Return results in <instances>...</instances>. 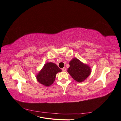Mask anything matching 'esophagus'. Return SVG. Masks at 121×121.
<instances>
[{"mask_svg":"<svg viewBox=\"0 0 121 121\" xmlns=\"http://www.w3.org/2000/svg\"><path fill=\"white\" fill-rule=\"evenodd\" d=\"M62 71H64V72H65V71H66V68H65V67L63 68V69H62Z\"/></svg>","mask_w":121,"mask_h":121,"instance_id":"1","label":"esophagus"}]
</instances>
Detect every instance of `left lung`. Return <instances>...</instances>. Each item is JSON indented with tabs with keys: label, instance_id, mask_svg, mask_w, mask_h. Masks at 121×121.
Masks as SVG:
<instances>
[{
	"label": "left lung",
	"instance_id": "8db88e82",
	"mask_svg": "<svg viewBox=\"0 0 121 121\" xmlns=\"http://www.w3.org/2000/svg\"><path fill=\"white\" fill-rule=\"evenodd\" d=\"M69 67L67 72L73 79L78 82H82L86 80L91 73L89 65L84 64L77 58H73L69 63Z\"/></svg>",
	"mask_w": 121,
	"mask_h": 121
}]
</instances>
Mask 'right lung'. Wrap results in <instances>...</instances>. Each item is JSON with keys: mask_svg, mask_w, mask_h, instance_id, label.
Returning a JSON list of instances; mask_svg holds the SVG:
<instances>
[{"mask_svg": "<svg viewBox=\"0 0 121 121\" xmlns=\"http://www.w3.org/2000/svg\"><path fill=\"white\" fill-rule=\"evenodd\" d=\"M60 72L61 69L56 64L47 62L36 75V79L40 84L48 87L53 83L56 74Z\"/></svg>", "mask_w": 121, "mask_h": 121, "instance_id": "obj_1", "label": "right lung"}]
</instances>
